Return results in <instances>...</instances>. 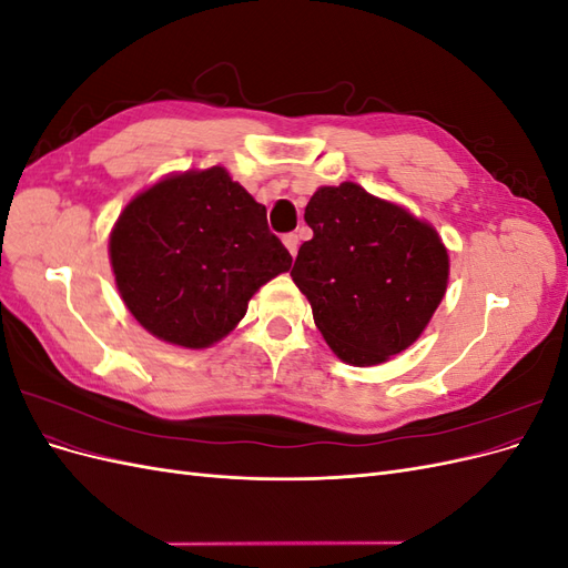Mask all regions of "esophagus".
Wrapping results in <instances>:
<instances>
[{
  "label": "esophagus",
  "mask_w": 568,
  "mask_h": 568,
  "mask_svg": "<svg viewBox=\"0 0 568 568\" xmlns=\"http://www.w3.org/2000/svg\"><path fill=\"white\" fill-rule=\"evenodd\" d=\"M282 242H284V246H286V251H288L291 255L298 253V234H284Z\"/></svg>",
  "instance_id": "1"
}]
</instances>
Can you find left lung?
I'll use <instances>...</instances> for the list:
<instances>
[{"label":"left lung","mask_w":568,"mask_h":568,"mask_svg":"<svg viewBox=\"0 0 568 568\" xmlns=\"http://www.w3.org/2000/svg\"><path fill=\"white\" fill-rule=\"evenodd\" d=\"M305 222L313 239L298 248L291 277L329 348L365 367L412 346L448 286L436 230L355 182L317 189Z\"/></svg>","instance_id":"8db88e82"}]
</instances>
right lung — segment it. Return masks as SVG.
I'll return each mask as SVG.
<instances>
[{
    "mask_svg": "<svg viewBox=\"0 0 568 568\" xmlns=\"http://www.w3.org/2000/svg\"><path fill=\"white\" fill-rule=\"evenodd\" d=\"M109 251L134 320L182 348L227 336L255 291L291 267L265 205L220 165L168 178L132 199Z\"/></svg>",
    "mask_w": 568,
    "mask_h": 568,
    "instance_id": "add662e5",
    "label": "right lung"
}]
</instances>
